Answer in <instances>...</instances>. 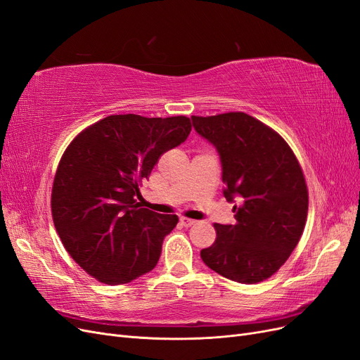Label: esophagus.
Segmentation results:
<instances>
[{"label": "esophagus", "mask_w": 360, "mask_h": 360, "mask_svg": "<svg viewBox=\"0 0 360 360\" xmlns=\"http://www.w3.org/2000/svg\"><path fill=\"white\" fill-rule=\"evenodd\" d=\"M180 224L183 226H192V225H195V221L193 219H188V217H180Z\"/></svg>", "instance_id": "obj_1"}]
</instances>
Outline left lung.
Listing matches in <instances>:
<instances>
[{
    "mask_svg": "<svg viewBox=\"0 0 360 360\" xmlns=\"http://www.w3.org/2000/svg\"><path fill=\"white\" fill-rule=\"evenodd\" d=\"M195 132L221 159L224 197L236 224H214L216 240L201 250L207 267L240 284L270 278L300 240L308 189L299 162L275 130L245 112L192 117Z\"/></svg>",
    "mask_w": 360,
    "mask_h": 360,
    "instance_id": "1",
    "label": "left lung"
}]
</instances>
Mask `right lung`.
Returning <instances> with one entry per match:
<instances>
[{"instance_id":"add662e5","label":"right lung","mask_w":360,"mask_h":360,"mask_svg":"<svg viewBox=\"0 0 360 360\" xmlns=\"http://www.w3.org/2000/svg\"><path fill=\"white\" fill-rule=\"evenodd\" d=\"M188 117L110 115L64 151L52 186V217L70 257L86 274L120 285L153 270L179 217L139 209V183L191 134Z\"/></svg>"}]
</instances>
